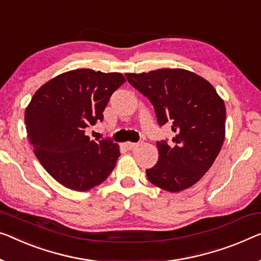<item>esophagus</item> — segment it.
<instances>
[{
  "instance_id": "1",
  "label": "esophagus",
  "mask_w": 261,
  "mask_h": 261,
  "mask_svg": "<svg viewBox=\"0 0 261 261\" xmlns=\"http://www.w3.org/2000/svg\"><path fill=\"white\" fill-rule=\"evenodd\" d=\"M138 145H139V143H131V142L125 143V146H126L129 150H134V149H136V147H137Z\"/></svg>"
}]
</instances>
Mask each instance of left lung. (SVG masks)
I'll return each instance as SVG.
<instances>
[{
    "label": "left lung",
    "mask_w": 261,
    "mask_h": 261,
    "mask_svg": "<svg viewBox=\"0 0 261 261\" xmlns=\"http://www.w3.org/2000/svg\"><path fill=\"white\" fill-rule=\"evenodd\" d=\"M153 106L159 126L171 124L172 143L157 142V164L146 170L153 185L179 192L196 184L216 161L225 138L226 109L216 89L184 69L125 73Z\"/></svg>",
    "instance_id": "obj_1"
}]
</instances>
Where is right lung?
Returning a JSON list of instances; mask_svg holds the SVG:
<instances>
[{
    "mask_svg": "<svg viewBox=\"0 0 261 261\" xmlns=\"http://www.w3.org/2000/svg\"><path fill=\"white\" fill-rule=\"evenodd\" d=\"M119 72L77 69L61 73L35 92L25 109L28 139L54 179L75 191L102 184L116 166L119 147L111 139L90 141L85 129L103 120Z\"/></svg>",
    "mask_w": 261,
    "mask_h": 261,
    "instance_id": "add662e5",
    "label": "right lung"
}]
</instances>
